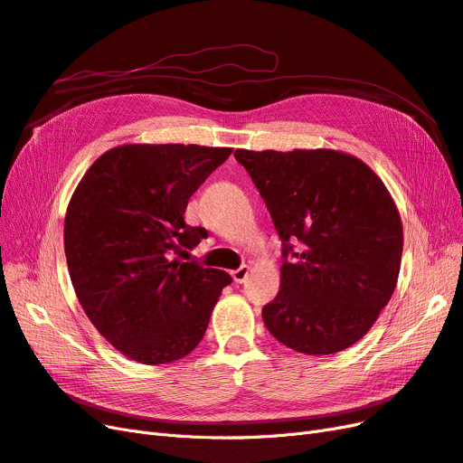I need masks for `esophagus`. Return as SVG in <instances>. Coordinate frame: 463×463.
I'll list each match as a JSON object with an SVG mask.
<instances>
[{
  "mask_svg": "<svg viewBox=\"0 0 463 463\" xmlns=\"http://www.w3.org/2000/svg\"><path fill=\"white\" fill-rule=\"evenodd\" d=\"M249 272H250V269L247 264H243V266H240V269H235L233 272H232V278H233V282L235 284H243L245 279H247V276H249Z\"/></svg>",
  "mask_w": 463,
  "mask_h": 463,
  "instance_id": "obj_1",
  "label": "esophagus"
}]
</instances>
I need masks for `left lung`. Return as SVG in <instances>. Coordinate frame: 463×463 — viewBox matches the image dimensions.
<instances>
[{
    "instance_id": "8db88e82",
    "label": "left lung",
    "mask_w": 463,
    "mask_h": 463,
    "mask_svg": "<svg viewBox=\"0 0 463 463\" xmlns=\"http://www.w3.org/2000/svg\"><path fill=\"white\" fill-rule=\"evenodd\" d=\"M282 240L279 291L262 320L299 354L365 335L396 289L403 232L383 179L340 150H235ZM298 241L300 247H292Z\"/></svg>"
}]
</instances>
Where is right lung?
I'll use <instances>...</instances> for the list:
<instances>
[{
    "label": "right lung",
    "mask_w": 463,
    "mask_h": 463,
    "mask_svg": "<svg viewBox=\"0 0 463 463\" xmlns=\"http://www.w3.org/2000/svg\"><path fill=\"white\" fill-rule=\"evenodd\" d=\"M230 154L199 145H121L89 167L69 201L63 243L77 299L125 357L164 365L191 354L232 284L228 272L172 259V250L206 237L184 214Z\"/></svg>",
    "instance_id": "obj_1"
}]
</instances>
